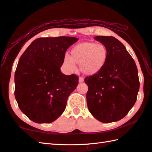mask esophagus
Listing matches in <instances>:
<instances>
[{"label": "esophagus", "mask_w": 152, "mask_h": 152, "mask_svg": "<svg viewBox=\"0 0 152 152\" xmlns=\"http://www.w3.org/2000/svg\"><path fill=\"white\" fill-rule=\"evenodd\" d=\"M84 79L83 77H80L79 78V82H84Z\"/></svg>", "instance_id": "obj_1"}]
</instances>
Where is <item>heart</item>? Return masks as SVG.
I'll return each mask as SVG.
<instances>
[{
  "label": "heart",
  "mask_w": 152,
  "mask_h": 152,
  "mask_svg": "<svg viewBox=\"0 0 152 152\" xmlns=\"http://www.w3.org/2000/svg\"><path fill=\"white\" fill-rule=\"evenodd\" d=\"M109 52L105 45L84 42L76 45L70 56H65L64 64L70 70H75L74 63L80 64L81 72L88 76L97 74L105 66Z\"/></svg>",
  "instance_id": "b5f03b06"
}]
</instances>
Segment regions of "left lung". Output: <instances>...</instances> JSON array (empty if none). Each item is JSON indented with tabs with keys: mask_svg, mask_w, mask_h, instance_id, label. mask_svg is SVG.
I'll use <instances>...</instances> for the list:
<instances>
[{
	"mask_svg": "<svg viewBox=\"0 0 152 152\" xmlns=\"http://www.w3.org/2000/svg\"><path fill=\"white\" fill-rule=\"evenodd\" d=\"M109 55L99 72L84 79L89 111L100 122L109 123L124 118L134 105L140 88L138 69L125 47L112 36H96Z\"/></svg>",
	"mask_w": 152,
	"mask_h": 152,
	"instance_id": "obj_1",
	"label": "left lung"
}]
</instances>
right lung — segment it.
Returning <instances> with one entry per match:
<instances>
[{
	"mask_svg": "<svg viewBox=\"0 0 152 152\" xmlns=\"http://www.w3.org/2000/svg\"><path fill=\"white\" fill-rule=\"evenodd\" d=\"M73 37H42L34 40L21 56L14 75V96L20 109L36 123H50L66 108L78 76L61 71Z\"/></svg>",
	"mask_w": 152,
	"mask_h": 152,
	"instance_id": "right-lung-1",
	"label": "right lung"
}]
</instances>
